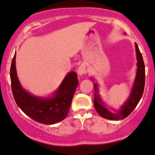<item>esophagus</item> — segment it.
<instances>
[{"label": "esophagus", "instance_id": "34e87169", "mask_svg": "<svg viewBox=\"0 0 155 155\" xmlns=\"http://www.w3.org/2000/svg\"><path fill=\"white\" fill-rule=\"evenodd\" d=\"M77 73L79 76H83L87 73V67L85 64H81L77 69Z\"/></svg>", "mask_w": 155, "mask_h": 155}]
</instances>
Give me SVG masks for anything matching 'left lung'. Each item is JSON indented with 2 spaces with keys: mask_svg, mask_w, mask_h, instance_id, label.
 Wrapping results in <instances>:
<instances>
[{
  "mask_svg": "<svg viewBox=\"0 0 155 155\" xmlns=\"http://www.w3.org/2000/svg\"><path fill=\"white\" fill-rule=\"evenodd\" d=\"M135 49L137 60V74L129 96L124 105H121L120 109L114 111H111L110 110L108 109L105 102L102 101V98L100 97L97 84L96 83L94 84V91H95L94 106L98 114L102 118L111 120H120L126 118L128 115L131 114V112L135 109L139 102L140 101L144 89L145 67L142 55L137 43H135Z\"/></svg>",
  "mask_w": 155,
  "mask_h": 155,
  "instance_id": "left-lung-1",
  "label": "left lung"
}]
</instances>
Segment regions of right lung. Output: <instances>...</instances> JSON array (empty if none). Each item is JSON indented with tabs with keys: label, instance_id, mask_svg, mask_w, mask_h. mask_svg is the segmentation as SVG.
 I'll return each instance as SVG.
<instances>
[{
	"label": "right lung",
	"instance_id": "1",
	"mask_svg": "<svg viewBox=\"0 0 155 155\" xmlns=\"http://www.w3.org/2000/svg\"><path fill=\"white\" fill-rule=\"evenodd\" d=\"M10 76L15 102L27 116L47 125L57 124L66 118L79 84L76 72L68 73L58 88L47 97L33 95L21 87L16 73V53L12 60Z\"/></svg>",
	"mask_w": 155,
	"mask_h": 155
}]
</instances>
